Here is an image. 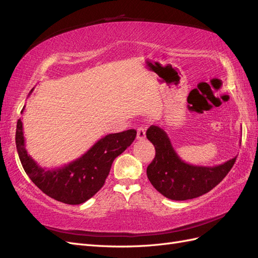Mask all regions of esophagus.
I'll return each instance as SVG.
<instances>
[{"label": "esophagus", "instance_id": "1", "mask_svg": "<svg viewBox=\"0 0 258 258\" xmlns=\"http://www.w3.org/2000/svg\"><path fill=\"white\" fill-rule=\"evenodd\" d=\"M146 137V131H145V128L144 127H139L138 128V134H137V139L138 140H143L145 139Z\"/></svg>", "mask_w": 258, "mask_h": 258}]
</instances>
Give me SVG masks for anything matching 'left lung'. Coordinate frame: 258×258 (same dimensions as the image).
<instances>
[{
  "label": "left lung",
  "mask_w": 258,
  "mask_h": 258,
  "mask_svg": "<svg viewBox=\"0 0 258 258\" xmlns=\"http://www.w3.org/2000/svg\"><path fill=\"white\" fill-rule=\"evenodd\" d=\"M146 138L155 146L156 155L146 169L152 185L171 200H187L202 196L220 184L228 174L236 158L215 167L192 166L184 162L174 151L167 132L151 126Z\"/></svg>",
  "instance_id": "1"
}]
</instances>
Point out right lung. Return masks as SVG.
Returning a JSON list of instances; mask_svg holds the SVG:
<instances>
[{
  "label": "right lung",
  "instance_id": "right-lung-1",
  "mask_svg": "<svg viewBox=\"0 0 258 258\" xmlns=\"http://www.w3.org/2000/svg\"><path fill=\"white\" fill-rule=\"evenodd\" d=\"M32 91L33 89L29 95ZM22 110H25V106ZM136 136L135 129L107 135L101 138L82 157L63 167L46 169L38 166L27 153L22 121L18 119L16 146L26 173L44 194L67 205H81L101 189L114 159L132 144Z\"/></svg>",
  "mask_w": 258,
  "mask_h": 258
}]
</instances>
